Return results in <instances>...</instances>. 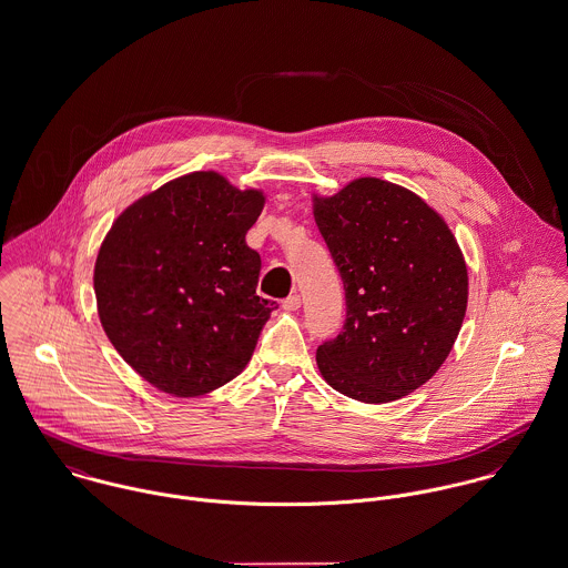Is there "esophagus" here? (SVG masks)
I'll list each match as a JSON object with an SVG mask.
<instances>
[{"instance_id":"34e87169","label":"esophagus","mask_w":568,"mask_h":568,"mask_svg":"<svg viewBox=\"0 0 568 568\" xmlns=\"http://www.w3.org/2000/svg\"><path fill=\"white\" fill-rule=\"evenodd\" d=\"M282 308L288 310V312H295V310L302 308V297L300 295H291L282 302Z\"/></svg>"}]
</instances>
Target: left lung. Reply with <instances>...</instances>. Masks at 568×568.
<instances>
[{
	"label": "left lung",
	"instance_id": "left-lung-1",
	"mask_svg": "<svg viewBox=\"0 0 568 568\" xmlns=\"http://www.w3.org/2000/svg\"><path fill=\"white\" fill-rule=\"evenodd\" d=\"M312 210L347 302L343 332L318 345L316 366L356 402H397L432 379L460 334L468 300L460 245L434 207L379 178L314 195Z\"/></svg>",
	"mask_w": 568,
	"mask_h": 568
}]
</instances>
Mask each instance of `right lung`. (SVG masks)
<instances>
[{
  "instance_id": "add662e5",
  "label": "right lung",
  "mask_w": 568,
  "mask_h": 568,
  "mask_svg": "<svg viewBox=\"0 0 568 568\" xmlns=\"http://www.w3.org/2000/svg\"><path fill=\"white\" fill-rule=\"evenodd\" d=\"M264 193L216 171L162 184L125 207L95 260L103 332L145 382L200 397L252 361L277 308L256 295L260 256L245 243Z\"/></svg>"
}]
</instances>
